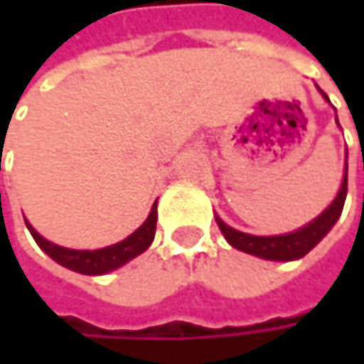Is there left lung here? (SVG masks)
<instances>
[{"label":"left lung","mask_w":364,"mask_h":364,"mask_svg":"<svg viewBox=\"0 0 364 364\" xmlns=\"http://www.w3.org/2000/svg\"><path fill=\"white\" fill-rule=\"evenodd\" d=\"M318 92L323 95L325 101H328V97L321 88H318ZM346 160H348V154H346ZM346 193H348V162H346L341 187H339L335 200L328 204L327 208L316 219H312L308 225H304V228H299V230H295L291 234H280V236H253V234H245V232H238V230L230 228L217 215H215V219H217V225H219L221 234L225 236V240L234 249H238L242 253L255 255V257H261V259H267V261H295V259H301L304 255L310 253L327 236L328 232L333 230V225L337 223V219H339V215L343 210Z\"/></svg>","instance_id":"left-lung-1"}]
</instances>
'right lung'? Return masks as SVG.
Segmentation results:
<instances>
[{
	"instance_id": "right-lung-1",
	"label": "right lung",
	"mask_w": 364,
	"mask_h": 364,
	"mask_svg": "<svg viewBox=\"0 0 364 364\" xmlns=\"http://www.w3.org/2000/svg\"><path fill=\"white\" fill-rule=\"evenodd\" d=\"M156 221H158V200L154 202L145 223L139 230H134L128 238H124L122 242L105 247V249H97V251H77V249H65V247H58V245L46 240L25 219L33 240L39 245V249L43 253L52 257L58 265H63L71 272H77V274H86V276H101V274L113 272V269L122 267L124 263H128L130 259L145 253L154 242Z\"/></svg>"
}]
</instances>
